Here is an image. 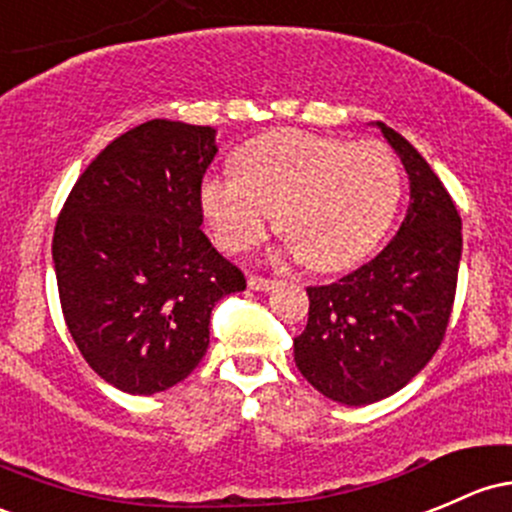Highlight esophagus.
Wrapping results in <instances>:
<instances>
[{
	"label": "esophagus",
	"mask_w": 512,
	"mask_h": 512,
	"mask_svg": "<svg viewBox=\"0 0 512 512\" xmlns=\"http://www.w3.org/2000/svg\"><path fill=\"white\" fill-rule=\"evenodd\" d=\"M273 285H276V280H268L261 276H249V288L256 290V293H268V290H273Z\"/></svg>",
	"instance_id": "34e87169"
}]
</instances>
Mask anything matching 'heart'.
<instances>
[{
	"label": "heart",
	"mask_w": 512,
	"mask_h": 512,
	"mask_svg": "<svg viewBox=\"0 0 512 512\" xmlns=\"http://www.w3.org/2000/svg\"><path fill=\"white\" fill-rule=\"evenodd\" d=\"M239 170L212 173L200 185L214 239L229 251L251 249L278 212L290 251L317 271H339L366 256L386 234L403 190L388 146L298 129L246 146Z\"/></svg>",
	"instance_id": "heart-1"
}]
</instances>
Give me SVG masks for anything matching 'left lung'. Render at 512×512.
<instances>
[{"instance_id": "8db88e82", "label": "left lung", "mask_w": 512, "mask_h": 512, "mask_svg": "<svg viewBox=\"0 0 512 512\" xmlns=\"http://www.w3.org/2000/svg\"><path fill=\"white\" fill-rule=\"evenodd\" d=\"M373 126L408 173V212L376 258L307 288L310 317L293 342L307 383L342 405L388 398L427 366L452 315L461 261V217L442 180L405 136Z\"/></svg>"}]
</instances>
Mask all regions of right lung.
Segmentation results:
<instances>
[{
	"label": "right lung",
	"mask_w": 512,
	"mask_h": 512,
	"mask_svg": "<svg viewBox=\"0 0 512 512\" xmlns=\"http://www.w3.org/2000/svg\"><path fill=\"white\" fill-rule=\"evenodd\" d=\"M217 129L151 119L117 136L70 190L53 234L60 307L97 376L131 395L185 381L210 315L246 278L210 244L202 175Z\"/></svg>",
	"instance_id": "obj_1"
}]
</instances>
